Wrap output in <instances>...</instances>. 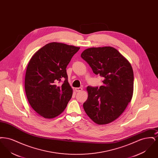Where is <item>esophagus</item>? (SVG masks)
Masks as SVG:
<instances>
[{"mask_svg": "<svg viewBox=\"0 0 158 158\" xmlns=\"http://www.w3.org/2000/svg\"><path fill=\"white\" fill-rule=\"evenodd\" d=\"M82 88H76L75 90L77 92H81V90H82Z\"/></svg>", "mask_w": 158, "mask_h": 158, "instance_id": "esophagus-1", "label": "esophagus"}]
</instances>
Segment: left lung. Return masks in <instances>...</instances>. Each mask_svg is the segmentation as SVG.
Wrapping results in <instances>:
<instances>
[{"label":"left lung","instance_id":"obj_1","mask_svg":"<svg viewBox=\"0 0 158 158\" xmlns=\"http://www.w3.org/2000/svg\"><path fill=\"white\" fill-rule=\"evenodd\" d=\"M81 57L95 75L104 77L103 85L88 86V97L83 108L98 124H108L117 119L131 101L134 75L130 63L111 47H92L83 52Z\"/></svg>","mask_w":158,"mask_h":158}]
</instances>
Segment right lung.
<instances>
[{
    "instance_id": "1",
    "label": "right lung",
    "mask_w": 158,
    "mask_h": 158,
    "mask_svg": "<svg viewBox=\"0 0 158 158\" xmlns=\"http://www.w3.org/2000/svg\"><path fill=\"white\" fill-rule=\"evenodd\" d=\"M80 47L50 43L31 59L26 70L25 90L31 107L45 118L62 113L72 98L66 68ZM63 79L62 85L58 83Z\"/></svg>"
}]
</instances>
